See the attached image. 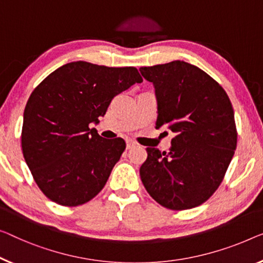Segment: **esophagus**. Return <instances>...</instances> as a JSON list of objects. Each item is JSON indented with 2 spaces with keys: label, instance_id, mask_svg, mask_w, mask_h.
<instances>
[{
  "label": "esophagus",
  "instance_id": "34e87169",
  "mask_svg": "<svg viewBox=\"0 0 263 263\" xmlns=\"http://www.w3.org/2000/svg\"><path fill=\"white\" fill-rule=\"evenodd\" d=\"M135 146H136V142H133V140H131V139L126 140V148H127V150H130V148L135 147Z\"/></svg>",
  "mask_w": 263,
  "mask_h": 263
}]
</instances>
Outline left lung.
Here are the masks:
<instances>
[{
	"label": "left lung",
	"mask_w": 263,
	"mask_h": 263,
	"mask_svg": "<svg viewBox=\"0 0 263 263\" xmlns=\"http://www.w3.org/2000/svg\"><path fill=\"white\" fill-rule=\"evenodd\" d=\"M139 70L155 86L156 128L176 133L167 154L146 148L147 158L139 170L145 189L167 209L201 205L222 183L236 148L228 94L204 70L184 61Z\"/></svg>",
	"instance_id": "1"
}]
</instances>
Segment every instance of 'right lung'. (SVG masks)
Returning a JSON list of instances; mask_svg holds the SVG:
<instances>
[{
  "label": "right lung",
  "mask_w": 263,
  "mask_h": 263,
  "mask_svg": "<svg viewBox=\"0 0 263 263\" xmlns=\"http://www.w3.org/2000/svg\"><path fill=\"white\" fill-rule=\"evenodd\" d=\"M142 81L135 67L76 61L54 70L31 92L23 113L22 152L50 201L78 206L103 190L126 144L103 138L89 125L99 123L117 94Z\"/></svg>",
  "instance_id": "right-lung-1"
}]
</instances>
